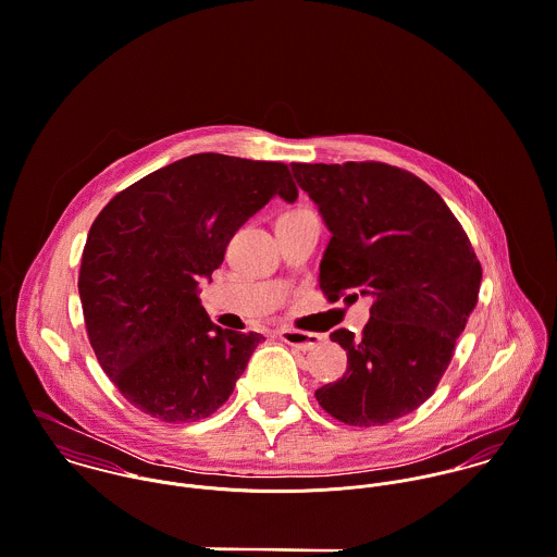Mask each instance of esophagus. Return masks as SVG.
I'll return each mask as SVG.
<instances>
[{
	"label": "esophagus",
	"mask_w": 557,
	"mask_h": 557,
	"mask_svg": "<svg viewBox=\"0 0 557 557\" xmlns=\"http://www.w3.org/2000/svg\"><path fill=\"white\" fill-rule=\"evenodd\" d=\"M281 341H285L292 347H298L302 351H311L321 345L323 336L321 334H313V332H300V330H281L278 332Z\"/></svg>",
	"instance_id": "1"
}]
</instances>
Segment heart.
Returning <instances> with one entry per match:
<instances>
[{
	"label": "heart",
	"instance_id": "obj_1",
	"mask_svg": "<svg viewBox=\"0 0 557 557\" xmlns=\"http://www.w3.org/2000/svg\"><path fill=\"white\" fill-rule=\"evenodd\" d=\"M300 212H307V210H296V212H289V216H292V214H300ZM283 216H287V214H283Z\"/></svg>",
	"mask_w": 557,
	"mask_h": 557
}]
</instances>
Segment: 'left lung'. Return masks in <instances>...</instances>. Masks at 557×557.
<instances>
[{
  "mask_svg": "<svg viewBox=\"0 0 557 557\" xmlns=\"http://www.w3.org/2000/svg\"><path fill=\"white\" fill-rule=\"evenodd\" d=\"M332 238L319 287L373 300L362 334H330L347 351L341 380L319 405L351 426L388 424L431 397L474 311L482 268L444 199L420 177L384 162H292Z\"/></svg>",
  "mask_w": 557,
  "mask_h": 557,
  "instance_id": "1",
  "label": "left lung"
}]
</instances>
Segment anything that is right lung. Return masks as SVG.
<instances>
[{
	"label": "right lung",
	"mask_w": 557,
	"mask_h": 557,
	"mask_svg": "<svg viewBox=\"0 0 557 557\" xmlns=\"http://www.w3.org/2000/svg\"><path fill=\"white\" fill-rule=\"evenodd\" d=\"M276 195L298 197L287 164L206 152L141 177L96 216L81 257L85 327L102 371L144 413L193 422L234 393L263 336L212 323L199 283Z\"/></svg>",
	"instance_id": "add662e5"
}]
</instances>
